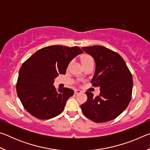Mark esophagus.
Segmentation results:
<instances>
[{"instance_id":"1","label":"esophagus","mask_w":150,"mask_h":150,"mask_svg":"<svg viewBox=\"0 0 150 150\" xmlns=\"http://www.w3.org/2000/svg\"><path fill=\"white\" fill-rule=\"evenodd\" d=\"M81 93V91L79 89H75L74 90V93L75 94V95H77V94H79Z\"/></svg>"}]
</instances>
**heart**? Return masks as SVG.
Masks as SVG:
<instances>
[{"mask_svg":"<svg viewBox=\"0 0 150 150\" xmlns=\"http://www.w3.org/2000/svg\"><path fill=\"white\" fill-rule=\"evenodd\" d=\"M81 62L83 67H86L90 64H94V59L92 56L89 55H83L81 57ZM71 64V62L69 63V67Z\"/></svg>","mask_w":150,"mask_h":150,"instance_id":"heart-1","label":"heart"}]
</instances>
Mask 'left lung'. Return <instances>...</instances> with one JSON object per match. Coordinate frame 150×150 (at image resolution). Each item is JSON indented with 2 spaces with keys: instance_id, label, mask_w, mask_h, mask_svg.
I'll return each mask as SVG.
<instances>
[{
  "instance_id": "8db88e82",
  "label": "left lung",
  "mask_w": 150,
  "mask_h": 150,
  "mask_svg": "<svg viewBox=\"0 0 150 150\" xmlns=\"http://www.w3.org/2000/svg\"><path fill=\"white\" fill-rule=\"evenodd\" d=\"M96 63L91 83L100 87V95L85 92L86 103L81 105L86 117L95 122L110 121L127 108L132 98L133 79L125 61L117 52L101 45L83 47Z\"/></svg>"
}]
</instances>
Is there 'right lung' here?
<instances>
[{
	"instance_id": "obj_1",
	"label": "right lung",
	"mask_w": 150,
	"mask_h": 150,
	"mask_svg": "<svg viewBox=\"0 0 150 150\" xmlns=\"http://www.w3.org/2000/svg\"><path fill=\"white\" fill-rule=\"evenodd\" d=\"M78 46L55 45L38 50L25 61L19 71L16 92L24 108L34 117L47 120L60 115L71 88L57 90L53 86L57 75L65 74L69 62L83 54Z\"/></svg>"
}]
</instances>
